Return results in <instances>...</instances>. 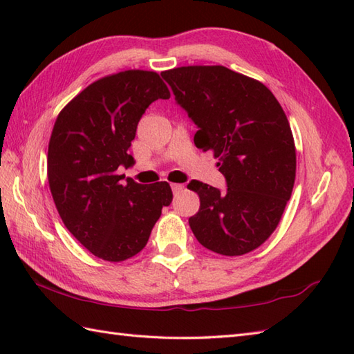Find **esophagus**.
I'll use <instances>...</instances> for the list:
<instances>
[{
  "mask_svg": "<svg viewBox=\"0 0 354 354\" xmlns=\"http://www.w3.org/2000/svg\"><path fill=\"white\" fill-rule=\"evenodd\" d=\"M171 190L175 194H179L181 192H184V185L183 184H171Z\"/></svg>",
  "mask_w": 354,
  "mask_h": 354,
  "instance_id": "1",
  "label": "esophagus"
}]
</instances>
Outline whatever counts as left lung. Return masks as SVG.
I'll return each mask as SVG.
<instances>
[{
    "instance_id": "8db88e82",
    "label": "left lung",
    "mask_w": 354,
    "mask_h": 354,
    "mask_svg": "<svg viewBox=\"0 0 354 354\" xmlns=\"http://www.w3.org/2000/svg\"><path fill=\"white\" fill-rule=\"evenodd\" d=\"M176 102L199 131L194 145L212 150L227 192L201 181L199 212L189 219L207 250L234 257L257 250L280 223L297 171L295 141L281 104L261 82L222 65L162 71Z\"/></svg>"
}]
</instances>
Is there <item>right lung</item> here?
<instances>
[{"label":"right lung","mask_w":354,"mask_h":354,"mask_svg":"<svg viewBox=\"0 0 354 354\" xmlns=\"http://www.w3.org/2000/svg\"><path fill=\"white\" fill-rule=\"evenodd\" d=\"M169 97L158 73L120 71L88 85L53 126L47 156L53 201L71 234L102 260L137 255L173 199L169 183H122L118 173L133 162L131 142L149 104Z\"/></svg>","instance_id":"obj_1"}]
</instances>
